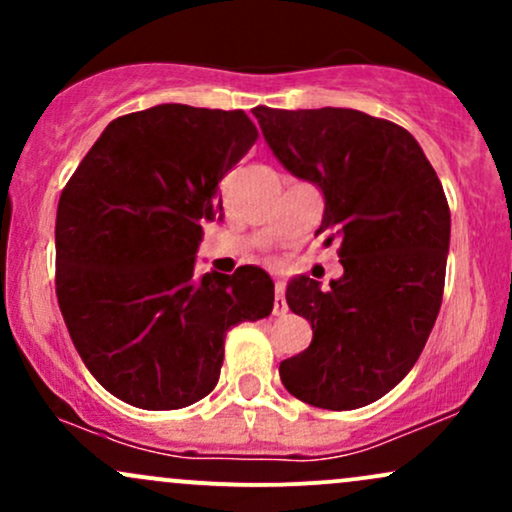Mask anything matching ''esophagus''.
Listing matches in <instances>:
<instances>
[{
    "instance_id": "1",
    "label": "esophagus",
    "mask_w": 512,
    "mask_h": 512,
    "mask_svg": "<svg viewBox=\"0 0 512 512\" xmlns=\"http://www.w3.org/2000/svg\"><path fill=\"white\" fill-rule=\"evenodd\" d=\"M286 310H289V305H286V284L276 279L274 281V315H284Z\"/></svg>"
}]
</instances>
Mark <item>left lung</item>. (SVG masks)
<instances>
[{"mask_svg":"<svg viewBox=\"0 0 512 512\" xmlns=\"http://www.w3.org/2000/svg\"><path fill=\"white\" fill-rule=\"evenodd\" d=\"M252 115L284 168L322 190L317 233L339 238L344 267L327 291L308 276L286 289L313 342L281 361V383L320 409L366 407L414 368L436 325L450 248L443 185L419 142L383 117L267 105Z\"/></svg>","mask_w":512,"mask_h":512,"instance_id":"left-lung-1","label":"left lung"}]
</instances>
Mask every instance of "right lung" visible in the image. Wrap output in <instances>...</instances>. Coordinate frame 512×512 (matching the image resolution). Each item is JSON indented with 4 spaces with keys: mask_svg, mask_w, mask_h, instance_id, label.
Segmentation results:
<instances>
[{
    "mask_svg": "<svg viewBox=\"0 0 512 512\" xmlns=\"http://www.w3.org/2000/svg\"><path fill=\"white\" fill-rule=\"evenodd\" d=\"M243 110L166 103L117 117L64 185L55 289L81 361L139 409H182L219 383L226 332L272 313L257 267L195 279L219 182L257 142Z\"/></svg>",
    "mask_w": 512,
    "mask_h": 512,
    "instance_id": "1",
    "label": "right lung"
}]
</instances>
